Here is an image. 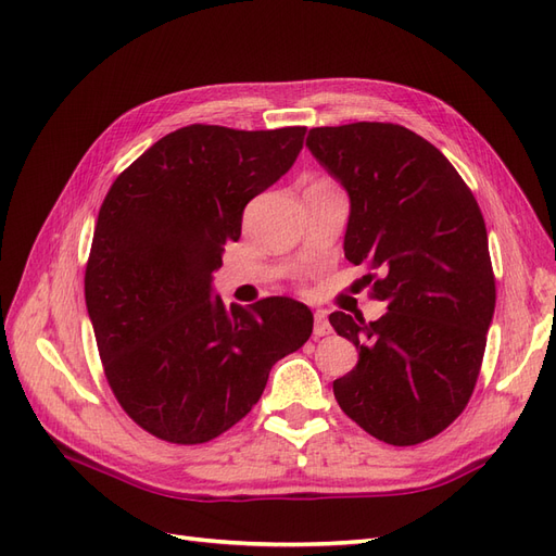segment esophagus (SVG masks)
<instances>
[{
    "label": "esophagus",
    "mask_w": 556,
    "mask_h": 556,
    "mask_svg": "<svg viewBox=\"0 0 556 556\" xmlns=\"http://www.w3.org/2000/svg\"><path fill=\"white\" fill-rule=\"evenodd\" d=\"M331 333V325L327 319L325 311H315V336H327Z\"/></svg>",
    "instance_id": "obj_1"
}]
</instances>
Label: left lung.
<instances>
[{
	"label": "left lung",
	"instance_id": "obj_1",
	"mask_svg": "<svg viewBox=\"0 0 556 556\" xmlns=\"http://www.w3.org/2000/svg\"><path fill=\"white\" fill-rule=\"evenodd\" d=\"M306 146L345 188V257L380 271L374 296L387 304L374 323L329 315L359 352L333 396L378 441L433 439L473 394L496 306L478 201L439 148L401 125L315 127Z\"/></svg>",
	"mask_w": 556,
	"mask_h": 556
}]
</instances>
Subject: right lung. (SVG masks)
I'll return each instance as SVG.
<instances>
[{
    "instance_id": "obj_1",
    "label": "right lung",
    "mask_w": 556,
    "mask_h": 556,
    "mask_svg": "<svg viewBox=\"0 0 556 556\" xmlns=\"http://www.w3.org/2000/svg\"><path fill=\"white\" fill-rule=\"evenodd\" d=\"M306 127L166 134L115 178L99 208L86 306L111 390L148 433L206 443L260 401L278 359L311 339L288 296L225 308L213 271L252 197L290 172Z\"/></svg>"
}]
</instances>
